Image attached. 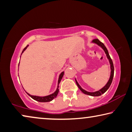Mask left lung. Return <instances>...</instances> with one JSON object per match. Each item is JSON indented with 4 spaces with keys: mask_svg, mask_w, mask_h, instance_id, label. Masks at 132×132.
<instances>
[{
    "mask_svg": "<svg viewBox=\"0 0 132 132\" xmlns=\"http://www.w3.org/2000/svg\"><path fill=\"white\" fill-rule=\"evenodd\" d=\"M92 43H95V44H96L97 45H98L99 46H100L101 48H102L103 50H104L106 55V57L108 58V59L109 60L110 65H111V75H110V78H109V81H108V82L106 83V85L104 86H103L102 88H101L100 90H97V91L94 92H88V91H86V90L82 89V88L81 87V86L79 85V84L78 83V82L76 80V79H75V82H76V84H77V85L78 86V87L79 88V89H80L81 91L84 93V94H85L86 95H90V96H98L101 95L103 94H104V93L108 89H109V86H111L112 80H113V75H114V67H113V62H112V59L111 58V57H110V55L109 54L107 48H106L105 45L103 44V43H102V42H101L100 41H99L98 39H97V38H96V39L93 40Z\"/></svg>",
    "mask_w": 132,
    "mask_h": 132,
    "instance_id": "obj_1",
    "label": "left lung"
}]
</instances>
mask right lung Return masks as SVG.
Instances as JSON below:
<instances>
[{"label":"right lung","instance_id":"1","mask_svg":"<svg viewBox=\"0 0 132 132\" xmlns=\"http://www.w3.org/2000/svg\"><path fill=\"white\" fill-rule=\"evenodd\" d=\"M28 46H29V45H27V46L23 49L22 53H21V54H22V53H23V52L24 51L26 50V48H27ZM20 57H21V56H20ZM64 74V72L63 71V72H62L61 74H60V75H59V78H58V81L57 88V89H56L55 91L53 93V94H50V95H47V96H38L31 95L29 94V93H27V92H26L27 94L29 95L30 97H31V98H33L35 101H38V102H50V101H51L52 100H53V99H54L55 98H56V96H57L58 93V92H59V89H58V88H59V84L60 83V82H61L62 77H63Z\"/></svg>","mask_w":132,"mask_h":132}]
</instances>
